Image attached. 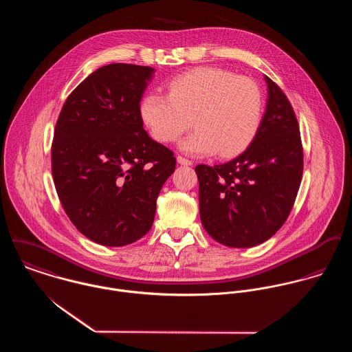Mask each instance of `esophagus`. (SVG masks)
Returning <instances> with one entry per match:
<instances>
[{
    "label": "esophagus",
    "mask_w": 352,
    "mask_h": 352,
    "mask_svg": "<svg viewBox=\"0 0 352 352\" xmlns=\"http://www.w3.org/2000/svg\"><path fill=\"white\" fill-rule=\"evenodd\" d=\"M177 162H179L180 165H192V164H194L192 160H188V158H186V157H183V155H177Z\"/></svg>",
    "instance_id": "1"
}]
</instances>
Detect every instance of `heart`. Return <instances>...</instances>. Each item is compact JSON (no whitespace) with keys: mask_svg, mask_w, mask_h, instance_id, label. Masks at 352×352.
Instances as JSON below:
<instances>
[{"mask_svg":"<svg viewBox=\"0 0 352 352\" xmlns=\"http://www.w3.org/2000/svg\"><path fill=\"white\" fill-rule=\"evenodd\" d=\"M263 92L256 81L232 72L201 66L172 78L168 95L151 92L140 104L151 135L169 144L194 124L180 142L190 154H239L256 137L263 119Z\"/></svg>","mask_w":352,"mask_h":352,"instance_id":"heart-1","label":"heart"}]
</instances>
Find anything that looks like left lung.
Wrapping results in <instances>:
<instances>
[{
  "label": "left lung",
  "instance_id": "obj_1",
  "mask_svg": "<svg viewBox=\"0 0 352 352\" xmlns=\"http://www.w3.org/2000/svg\"><path fill=\"white\" fill-rule=\"evenodd\" d=\"M268 101L248 149L234 160L195 168L206 232L219 244L251 248L286 222L301 184L303 149L297 116L283 91L265 76Z\"/></svg>",
  "mask_w": 352,
  "mask_h": 352
}]
</instances>
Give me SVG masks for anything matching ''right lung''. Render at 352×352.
I'll return each instance as SVG.
<instances>
[{"label": "right lung", "mask_w": 352, "mask_h": 352, "mask_svg": "<svg viewBox=\"0 0 352 352\" xmlns=\"http://www.w3.org/2000/svg\"><path fill=\"white\" fill-rule=\"evenodd\" d=\"M154 69L111 63L65 101L51 145L58 198L72 223L105 247L151 230L157 197L173 173V151L144 129L140 101Z\"/></svg>", "instance_id": "right-lung-1"}]
</instances>
